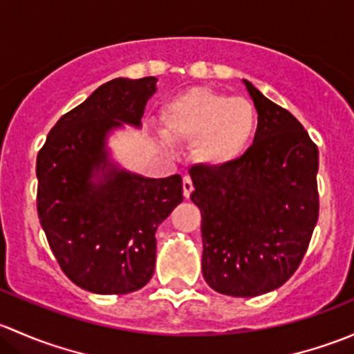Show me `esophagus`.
<instances>
[{"mask_svg":"<svg viewBox=\"0 0 354 354\" xmlns=\"http://www.w3.org/2000/svg\"><path fill=\"white\" fill-rule=\"evenodd\" d=\"M192 192H194V181H192V178L185 176L183 178V195H185V198H190Z\"/></svg>","mask_w":354,"mask_h":354,"instance_id":"34e87169","label":"esophagus"}]
</instances>
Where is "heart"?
Listing matches in <instances>:
<instances>
[{
  "instance_id": "obj_1",
  "label": "heart",
  "mask_w": 354,
  "mask_h": 354,
  "mask_svg": "<svg viewBox=\"0 0 354 354\" xmlns=\"http://www.w3.org/2000/svg\"><path fill=\"white\" fill-rule=\"evenodd\" d=\"M162 121L169 140L192 144L200 166L219 169L238 162L248 151L259 114L248 99L194 87L164 106Z\"/></svg>"
}]
</instances>
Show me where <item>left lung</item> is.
Instances as JSON below:
<instances>
[{"label":"left lung","instance_id":"1","mask_svg":"<svg viewBox=\"0 0 354 354\" xmlns=\"http://www.w3.org/2000/svg\"><path fill=\"white\" fill-rule=\"evenodd\" d=\"M259 113L253 145L227 167H192L202 212V274L214 291L248 298L283 286L319 219V149L298 120L248 80Z\"/></svg>","mask_w":354,"mask_h":354}]
</instances>
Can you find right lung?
Returning <instances> with one entry per match:
<instances>
[{
    "label": "right lung",
    "mask_w": 354,
    "mask_h": 354,
    "mask_svg": "<svg viewBox=\"0 0 354 354\" xmlns=\"http://www.w3.org/2000/svg\"><path fill=\"white\" fill-rule=\"evenodd\" d=\"M156 77L114 78L59 118L39 151L37 214L68 279L97 295L144 288L157 226L183 202L180 174L147 178L113 157L109 137L142 127Z\"/></svg>",
    "instance_id": "1"
}]
</instances>
